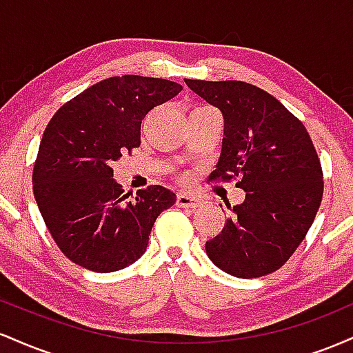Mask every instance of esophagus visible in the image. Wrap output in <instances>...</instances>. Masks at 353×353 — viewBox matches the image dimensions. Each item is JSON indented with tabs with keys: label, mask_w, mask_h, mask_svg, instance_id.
I'll return each mask as SVG.
<instances>
[{
	"label": "esophagus",
	"mask_w": 353,
	"mask_h": 353,
	"mask_svg": "<svg viewBox=\"0 0 353 353\" xmlns=\"http://www.w3.org/2000/svg\"><path fill=\"white\" fill-rule=\"evenodd\" d=\"M177 205H179V208L196 209L201 205V199L197 196H190V194L179 192L177 194Z\"/></svg>",
	"instance_id": "34e87169"
}]
</instances>
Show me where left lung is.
I'll list each match as a JSON object with an SVG mask.
<instances>
[{"label":"left lung","instance_id":"left-lung-1","mask_svg":"<svg viewBox=\"0 0 353 353\" xmlns=\"http://www.w3.org/2000/svg\"><path fill=\"white\" fill-rule=\"evenodd\" d=\"M221 109L222 151L209 181H237L242 204L205 252L234 277H262L285 264L309 232L323 194V172L305 125L264 89L242 81L184 79Z\"/></svg>","mask_w":353,"mask_h":353}]
</instances>
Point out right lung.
Here are the masks:
<instances>
[{"label": "right lung", "mask_w": 353, "mask_h": 353, "mask_svg": "<svg viewBox=\"0 0 353 353\" xmlns=\"http://www.w3.org/2000/svg\"><path fill=\"white\" fill-rule=\"evenodd\" d=\"M181 89L161 78L114 76L51 117L34 161L33 192L51 237L71 262L104 274L145 252L154 222L176 194L163 185L125 194L111 164L139 148L144 117Z\"/></svg>", "instance_id": "obj_1"}]
</instances>
